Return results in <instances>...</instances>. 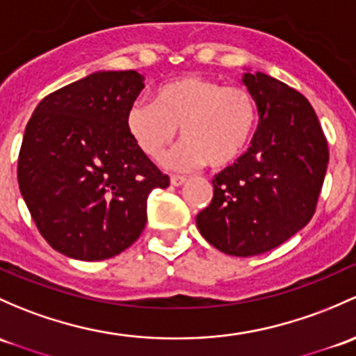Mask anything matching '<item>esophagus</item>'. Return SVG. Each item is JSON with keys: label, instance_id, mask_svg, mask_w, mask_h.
Listing matches in <instances>:
<instances>
[{"label": "esophagus", "instance_id": "34e87169", "mask_svg": "<svg viewBox=\"0 0 356 356\" xmlns=\"http://www.w3.org/2000/svg\"><path fill=\"white\" fill-rule=\"evenodd\" d=\"M186 181H188V179H186L184 175H172V177H170V184L172 186H182Z\"/></svg>", "mask_w": 356, "mask_h": 356}]
</instances>
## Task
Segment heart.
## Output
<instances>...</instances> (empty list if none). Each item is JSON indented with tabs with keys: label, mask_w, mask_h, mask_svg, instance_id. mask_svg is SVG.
<instances>
[{
	"label": "heart",
	"mask_w": 356,
	"mask_h": 356,
	"mask_svg": "<svg viewBox=\"0 0 356 356\" xmlns=\"http://www.w3.org/2000/svg\"><path fill=\"white\" fill-rule=\"evenodd\" d=\"M257 126V106L244 87L215 78L182 74L155 90L153 102L138 100L126 114V129L141 153L160 160L177 138H186L167 159L172 168L208 162L227 168L249 147Z\"/></svg>",
	"instance_id": "heart-1"
}]
</instances>
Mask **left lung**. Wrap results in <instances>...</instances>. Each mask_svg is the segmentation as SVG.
Returning <instances> with one entry per match:
<instances>
[{"instance_id":"1","label":"left lung","mask_w":356,"mask_h":356,"mask_svg":"<svg viewBox=\"0 0 356 356\" xmlns=\"http://www.w3.org/2000/svg\"><path fill=\"white\" fill-rule=\"evenodd\" d=\"M242 81L259 111L250 147L213 177V200L196 216L201 235L228 256L268 252L314 216L329 162L327 140L309 100L264 73Z\"/></svg>"}]
</instances>
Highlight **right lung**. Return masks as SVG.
<instances>
[{
  "mask_svg": "<svg viewBox=\"0 0 356 356\" xmlns=\"http://www.w3.org/2000/svg\"><path fill=\"white\" fill-rule=\"evenodd\" d=\"M136 71H97L44 97L18 153V186L40 235L73 259L118 256L147 225V197L167 174L131 140Z\"/></svg>",
  "mask_w": 356,
  "mask_h": 356,
  "instance_id": "obj_1",
  "label": "right lung"
}]
</instances>
